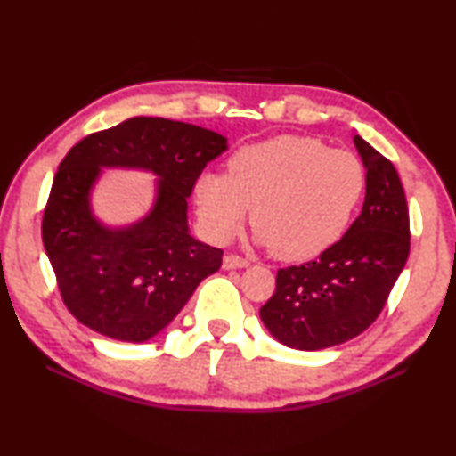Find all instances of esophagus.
I'll return each mask as SVG.
<instances>
[{
    "instance_id": "34e87169",
    "label": "esophagus",
    "mask_w": 456,
    "mask_h": 456,
    "mask_svg": "<svg viewBox=\"0 0 456 456\" xmlns=\"http://www.w3.org/2000/svg\"><path fill=\"white\" fill-rule=\"evenodd\" d=\"M247 265H249V261L243 259L241 256H235V253H229V256L223 257V267L225 269H239Z\"/></svg>"
}]
</instances>
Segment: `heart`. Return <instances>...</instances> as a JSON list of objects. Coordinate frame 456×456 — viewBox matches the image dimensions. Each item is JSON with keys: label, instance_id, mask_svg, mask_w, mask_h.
I'll return each instance as SVG.
<instances>
[{"label": "heart", "instance_id": "obj_1", "mask_svg": "<svg viewBox=\"0 0 456 456\" xmlns=\"http://www.w3.org/2000/svg\"><path fill=\"white\" fill-rule=\"evenodd\" d=\"M364 189L356 154L283 134L237 149L227 175L199 176L195 197L200 223L217 241L233 237L253 207L259 241L280 259L307 261L342 239Z\"/></svg>", "mask_w": 456, "mask_h": 456}]
</instances>
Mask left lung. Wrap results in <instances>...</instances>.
<instances>
[{"label": "left lung", "instance_id": "1", "mask_svg": "<svg viewBox=\"0 0 456 456\" xmlns=\"http://www.w3.org/2000/svg\"><path fill=\"white\" fill-rule=\"evenodd\" d=\"M366 167V199L346 235L318 259L277 272L261 307L265 328L297 350H323L372 326L411 253V219L395 165L354 138Z\"/></svg>", "mask_w": 456, "mask_h": 456}]
</instances>
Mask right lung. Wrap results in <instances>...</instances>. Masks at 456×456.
<instances>
[{
  "mask_svg": "<svg viewBox=\"0 0 456 456\" xmlns=\"http://www.w3.org/2000/svg\"><path fill=\"white\" fill-rule=\"evenodd\" d=\"M227 149L213 130L134 117L76 142L58 167L42 241L61 302L98 334L144 342L171 323L223 251L189 235L187 199L203 168ZM100 166H141L161 176L155 209L128 230L91 217L87 192Z\"/></svg>",
  "mask_w": 456,
  "mask_h": 456,
  "instance_id": "add662e5",
  "label": "right lung"
}]
</instances>
